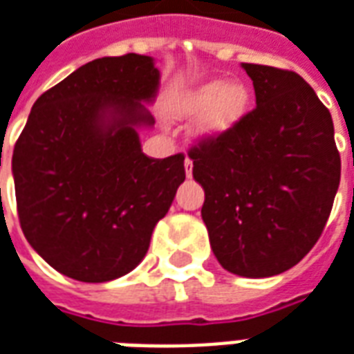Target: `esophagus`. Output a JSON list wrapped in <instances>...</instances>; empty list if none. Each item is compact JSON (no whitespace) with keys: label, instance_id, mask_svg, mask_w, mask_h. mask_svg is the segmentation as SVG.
I'll list each match as a JSON object with an SVG mask.
<instances>
[{"label":"esophagus","instance_id":"obj_1","mask_svg":"<svg viewBox=\"0 0 354 354\" xmlns=\"http://www.w3.org/2000/svg\"><path fill=\"white\" fill-rule=\"evenodd\" d=\"M184 167H185V176H187V178L193 176V161H191L189 157H185Z\"/></svg>","mask_w":354,"mask_h":354}]
</instances>
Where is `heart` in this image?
Listing matches in <instances>:
<instances>
[{"label":"heart","instance_id":"b5f03b06","mask_svg":"<svg viewBox=\"0 0 354 354\" xmlns=\"http://www.w3.org/2000/svg\"><path fill=\"white\" fill-rule=\"evenodd\" d=\"M251 93L242 82L210 80L185 91L172 104V112L180 118L197 116L195 135L204 140L221 137L245 116Z\"/></svg>","mask_w":354,"mask_h":354}]
</instances>
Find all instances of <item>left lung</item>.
<instances>
[{
  "instance_id": "left-lung-1",
  "label": "left lung",
  "mask_w": 354,
  "mask_h": 354,
  "mask_svg": "<svg viewBox=\"0 0 354 354\" xmlns=\"http://www.w3.org/2000/svg\"><path fill=\"white\" fill-rule=\"evenodd\" d=\"M257 106L221 137L189 150L204 189L214 255L242 277H270L300 263L321 236L339 185L334 124L292 71L242 64Z\"/></svg>"
}]
</instances>
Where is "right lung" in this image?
I'll return each mask as SVG.
<instances>
[{
  "mask_svg": "<svg viewBox=\"0 0 354 354\" xmlns=\"http://www.w3.org/2000/svg\"><path fill=\"white\" fill-rule=\"evenodd\" d=\"M153 57H99L39 97L12 151L24 236L54 270L86 283L129 274L185 180L184 156L151 159Z\"/></svg>",
  "mask_w": 354,
  "mask_h": 354,
  "instance_id": "right-lung-1",
  "label": "right lung"
}]
</instances>
